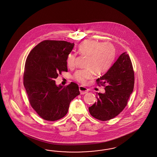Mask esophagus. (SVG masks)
<instances>
[{"mask_svg": "<svg viewBox=\"0 0 157 157\" xmlns=\"http://www.w3.org/2000/svg\"><path fill=\"white\" fill-rule=\"evenodd\" d=\"M79 89V91L81 92V94H85L87 93V92L89 91V90L86 87L82 86H80Z\"/></svg>", "mask_w": 157, "mask_h": 157, "instance_id": "1", "label": "esophagus"}]
</instances>
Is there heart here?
<instances>
[{
  "instance_id": "b5f03b06",
  "label": "heart",
  "mask_w": 157,
  "mask_h": 157,
  "mask_svg": "<svg viewBox=\"0 0 157 157\" xmlns=\"http://www.w3.org/2000/svg\"><path fill=\"white\" fill-rule=\"evenodd\" d=\"M78 51L82 55L87 56L85 67L87 69L78 70L74 79L82 84H85L97 74H103L107 71L114 62L116 51L113 44L102 43L96 40H85L80 43ZM76 55L70 53L67 57V65L71 68L75 66Z\"/></svg>"
}]
</instances>
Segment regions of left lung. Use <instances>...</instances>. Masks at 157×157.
Masks as SVG:
<instances>
[{
	"label": "left lung",
	"mask_w": 157,
	"mask_h": 157,
	"mask_svg": "<svg viewBox=\"0 0 157 157\" xmlns=\"http://www.w3.org/2000/svg\"><path fill=\"white\" fill-rule=\"evenodd\" d=\"M105 86V92L98 93L97 102L89 108L95 119H113L125 108L134 87V72L127 52L121 54L103 76L97 79Z\"/></svg>",
	"instance_id": "obj_1"
}]
</instances>
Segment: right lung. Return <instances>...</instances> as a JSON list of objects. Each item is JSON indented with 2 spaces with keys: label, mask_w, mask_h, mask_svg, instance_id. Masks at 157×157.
<instances>
[{
  "label": "right lung",
  "mask_w": 157,
  "mask_h": 157,
  "mask_svg": "<svg viewBox=\"0 0 157 157\" xmlns=\"http://www.w3.org/2000/svg\"><path fill=\"white\" fill-rule=\"evenodd\" d=\"M74 43L45 40L39 43L26 59L24 85L32 107L43 119L56 121L66 115L72 100L80 94L78 85H56L55 79L67 72V57Z\"/></svg>",
  "instance_id": "right-lung-1"
}]
</instances>
